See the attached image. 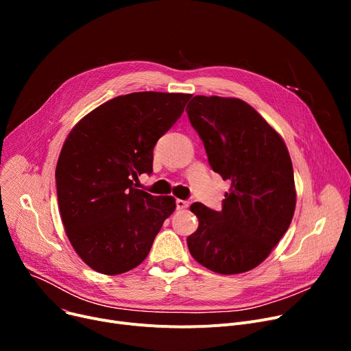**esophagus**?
Instances as JSON below:
<instances>
[{"label":"esophagus","mask_w":351,"mask_h":351,"mask_svg":"<svg viewBox=\"0 0 351 351\" xmlns=\"http://www.w3.org/2000/svg\"><path fill=\"white\" fill-rule=\"evenodd\" d=\"M176 208H178L179 210L188 209V208H189V200H182V199H178V200H176Z\"/></svg>","instance_id":"obj_1"}]
</instances>
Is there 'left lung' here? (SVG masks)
I'll return each mask as SVG.
<instances>
[{"label":"left lung","instance_id":"8db88e82","mask_svg":"<svg viewBox=\"0 0 351 351\" xmlns=\"http://www.w3.org/2000/svg\"><path fill=\"white\" fill-rule=\"evenodd\" d=\"M212 169L230 180L222 210L193 204V259L220 274L259 266L290 226L296 208L293 166L282 136L242 99L196 95L186 106Z\"/></svg>","mask_w":351,"mask_h":351}]
</instances>
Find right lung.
Listing matches in <instances>:
<instances>
[{
    "mask_svg": "<svg viewBox=\"0 0 351 351\" xmlns=\"http://www.w3.org/2000/svg\"><path fill=\"white\" fill-rule=\"evenodd\" d=\"M189 94L134 92L110 99L69 132L58 158V205L66 236L81 259L102 274L141 265L172 196L136 189L138 175L152 173L154 147L180 118Z\"/></svg>",
    "mask_w": 351,
    "mask_h": 351,
    "instance_id": "obj_1",
    "label": "right lung"
}]
</instances>
